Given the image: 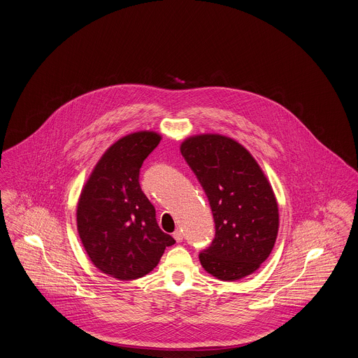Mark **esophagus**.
<instances>
[{
	"label": "esophagus",
	"instance_id": "34e87169",
	"mask_svg": "<svg viewBox=\"0 0 358 358\" xmlns=\"http://www.w3.org/2000/svg\"><path fill=\"white\" fill-rule=\"evenodd\" d=\"M173 238H176L177 241H182V238H184V235H182V232H181L180 229H176V231L173 232Z\"/></svg>",
	"mask_w": 358,
	"mask_h": 358
}]
</instances>
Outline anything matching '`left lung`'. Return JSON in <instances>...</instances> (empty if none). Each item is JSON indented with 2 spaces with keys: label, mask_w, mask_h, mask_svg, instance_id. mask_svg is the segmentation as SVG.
Wrapping results in <instances>:
<instances>
[{
  "label": "left lung",
  "mask_w": 358,
  "mask_h": 358,
  "mask_svg": "<svg viewBox=\"0 0 358 358\" xmlns=\"http://www.w3.org/2000/svg\"><path fill=\"white\" fill-rule=\"evenodd\" d=\"M180 150L215 222V236L199 254L201 266L224 281L254 273L278 238V201L268 178L241 144L221 134L188 137Z\"/></svg>",
  "instance_id": "obj_1"
}]
</instances>
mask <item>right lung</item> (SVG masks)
<instances>
[{
	"instance_id": "add662e5",
	"label": "right lung",
	"mask_w": 358,
	"mask_h": 358,
	"mask_svg": "<svg viewBox=\"0 0 358 358\" xmlns=\"http://www.w3.org/2000/svg\"><path fill=\"white\" fill-rule=\"evenodd\" d=\"M160 140L158 133L147 130L122 137L97 162L80 192V241L93 265L111 278L148 275L164 248L176 243L160 229L155 207L138 182L143 162Z\"/></svg>"
}]
</instances>
